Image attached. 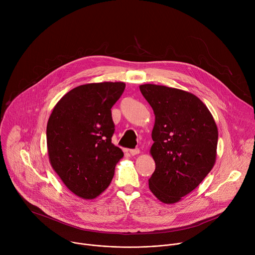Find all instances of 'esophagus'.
<instances>
[{"label": "esophagus", "instance_id": "esophagus-1", "mask_svg": "<svg viewBox=\"0 0 255 255\" xmlns=\"http://www.w3.org/2000/svg\"><path fill=\"white\" fill-rule=\"evenodd\" d=\"M139 153H140V150H139L138 148H135V149H131V150H130V154H131L132 156L137 155V154H139Z\"/></svg>", "mask_w": 255, "mask_h": 255}]
</instances>
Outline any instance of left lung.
<instances>
[{
	"mask_svg": "<svg viewBox=\"0 0 255 255\" xmlns=\"http://www.w3.org/2000/svg\"><path fill=\"white\" fill-rule=\"evenodd\" d=\"M139 89L155 116L150 148L155 170L148 179L149 189L162 203L174 204L213 168L217 125L207 106L189 92L151 84Z\"/></svg>",
	"mask_w": 255,
	"mask_h": 255,
	"instance_id": "obj_1",
	"label": "left lung"
}]
</instances>
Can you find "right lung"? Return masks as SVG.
I'll return each mask as SVG.
<instances>
[{
	"mask_svg": "<svg viewBox=\"0 0 255 255\" xmlns=\"http://www.w3.org/2000/svg\"><path fill=\"white\" fill-rule=\"evenodd\" d=\"M121 82L79 86L53 108L46 128L49 161L66 188L92 200L111 184L123 151L112 143L111 109L122 96Z\"/></svg>",
	"mask_w": 255,
	"mask_h": 255,
	"instance_id": "add662e5",
	"label": "right lung"
}]
</instances>
